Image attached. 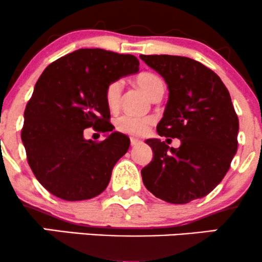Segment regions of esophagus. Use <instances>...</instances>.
Instances as JSON below:
<instances>
[{"label":"esophagus","instance_id":"esophagus-1","mask_svg":"<svg viewBox=\"0 0 262 262\" xmlns=\"http://www.w3.org/2000/svg\"><path fill=\"white\" fill-rule=\"evenodd\" d=\"M140 144H141V140H139V139H135V138H130V145H132V146L140 145Z\"/></svg>","mask_w":262,"mask_h":262}]
</instances>
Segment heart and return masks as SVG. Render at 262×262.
<instances>
[{
  "label": "heart",
  "instance_id": "b5f03b06",
  "mask_svg": "<svg viewBox=\"0 0 262 262\" xmlns=\"http://www.w3.org/2000/svg\"><path fill=\"white\" fill-rule=\"evenodd\" d=\"M135 83L143 90L150 98H152L160 89L164 87V82L154 74L144 73L135 77ZM122 97V81H113L106 89V102L111 110H117L121 104ZM154 119L151 117H139L132 114H123L116 119V128L122 133L141 137L149 132Z\"/></svg>",
  "mask_w": 262,
  "mask_h": 262
}]
</instances>
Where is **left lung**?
I'll use <instances>...</instances> for the list:
<instances>
[{
  "label": "left lung",
  "instance_id": "left-lung-1",
  "mask_svg": "<svg viewBox=\"0 0 262 262\" xmlns=\"http://www.w3.org/2000/svg\"><path fill=\"white\" fill-rule=\"evenodd\" d=\"M164 77L169 100L156 130L177 138L179 148L148 139L154 158L143 167L145 187L173 204L202 198L221 183L237 149L239 119L223 81L193 59L176 55H140ZM169 140V139H167Z\"/></svg>",
  "mask_w": 262,
  "mask_h": 262
}]
</instances>
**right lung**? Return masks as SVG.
I'll return each mask as SVG.
<instances>
[{"mask_svg":"<svg viewBox=\"0 0 262 262\" xmlns=\"http://www.w3.org/2000/svg\"><path fill=\"white\" fill-rule=\"evenodd\" d=\"M138 71L134 55L79 49L55 60L40 75L27 103L20 137L33 173L54 196L83 201L106 189L130 140L113 132L96 143L86 140L83 130H113L107 86Z\"/></svg>","mask_w":262,"mask_h":262,"instance_id":"obj_1","label":"right lung"}]
</instances>
